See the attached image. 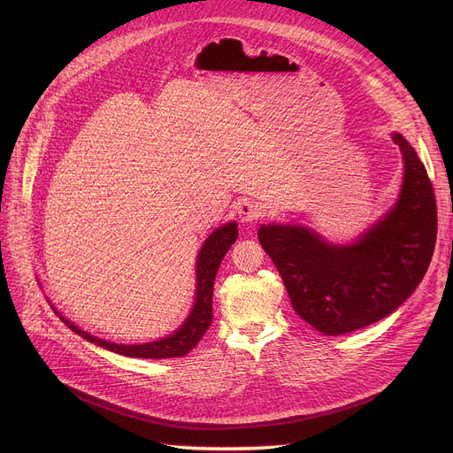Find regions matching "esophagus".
<instances>
[{"label":"esophagus","instance_id":"1","mask_svg":"<svg viewBox=\"0 0 453 453\" xmlns=\"http://www.w3.org/2000/svg\"><path fill=\"white\" fill-rule=\"evenodd\" d=\"M236 214H239V220L242 224H251V222L258 220L260 217H265V212H263V209H260V205L251 200L241 202L239 207H236Z\"/></svg>","mask_w":453,"mask_h":453}]
</instances>
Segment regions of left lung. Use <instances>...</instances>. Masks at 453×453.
<instances>
[{"instance_id": "obj_1", "label": "left lung", "mask_w": 453, "mask_h": 453, "mask_svg": "<svg viewBox=\"0 0 453 453\" xmlns=\"http://www.w3.org/2000/svg\"><path fill=\"white\" fill-rule=\"evenodd\" d=\"M403 163L395 205L349 244L301 224H263L260 244L275 263L294 311L325 336L364 328L395 312L426 275L437 239L434 188L415 149L393 132Z\"/></svg>"}]
</instances>
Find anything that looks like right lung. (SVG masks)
<instances>
[{"label":"right lung","instance_id":"add662e5","mask_svg":"<svg viewBox=\"0 0 453 453\" xmlns=\"http://www.w3.org/2000/svg\"><path fill=\"white\" fill-rule=\"evenodd\" d=\"M236 236H239V227H236V222H227L226 226L217 227L207 236L200 253H198V258H196V292H195L193 308H190L187 319L180 325V328L161 340L149 342V343H137V345L113 343V342H108V340H103L97 336H91L89 332H84L82 328L71 323L67 318H64L53 304H51V308L71 330L77 332L79 336H82L89 343L99 345L106 350L130 356V358H152V360L178 358V356H185L187 352H190L198 345V342L202 340V336L205 334V330L209 328V325L212 321L214 277H217L222 258L229 251L231 244H234Z\"/></svg>","mask_w":453,"mask_h":453}]
</instances>
